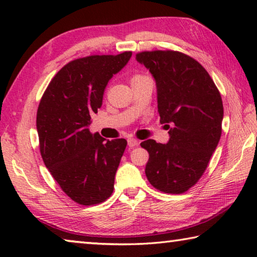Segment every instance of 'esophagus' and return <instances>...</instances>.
Returning a JSON list of instances; mask_svg holds the SVG:
<instances>
[{"label": "esophagus", "instance_id": "1", "mask_svg": "<svg viewBox=\"0 0 257 257\" xmlns=\"http://www.w3.org/2000/svg\"><path fill=\"white\" fill-rule=\"evenodd\" d=\"M127 144H128V147H136L139 145V141L135 139V138H130V139H127Z\"/></svg>", "mask_w": 257, "mask_h": 257}]
</instances>
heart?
<instances>
[{
	"label": "heart",
	"instance_id": "1",
	"mask_svg": "<svg viewBox=\"0 0 257 257\" xmlns=\"http://www.w3.org/2000/svg\"><path fill=\"white\" fill-rule=\"evenodd\" d=\"M143 77H146V76H144V75H140V74H136V75H133V76H132V79H131V82H133V81H136V80L143 79Z\"/></svg>",
	"mask_w": 257,
	"mask_h": 257
}]
</instances>
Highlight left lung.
I'll return each mask as SVG.
<instances>
[{"label":"left lung","mask_w":257,"mask_h":257,"mask_svg":"<svg viewBox=\"0 0 257 257\" xmlns=\"http://www.w3.org/2000/svg\"><path fill=\"white\" fill-rule=\"evenodd\" d=\"M137 60L156 81L160 122L169 128L168 144L145 140L147 180L166 193H184L203 176L221 136L224 106L206 69L177 51H145Z\"/></svg>","instance_id":"left-lung-1"}]
</instances>
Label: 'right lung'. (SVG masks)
<instances>
[{
    "instance_id": "right-lung-1",
    "label": "right lung",
    "mask_w": 257,
    "mask_h": 257,
    "mask_svg": "<svg viewBox=\"0 0 257 257\" xmlns=\"http://www.w3.org/2000/svg\"><path fill=\"white\" fill-rule=\"evenodd\" d=\"M131 57L132 52L126 51L75 59L55 74L40 99V154L62 191L81 205L102 203L113 191L127 141H105L98 133L91 135L88 126L102 106L109 80Z\"/></svg>"
}]
</instances>
